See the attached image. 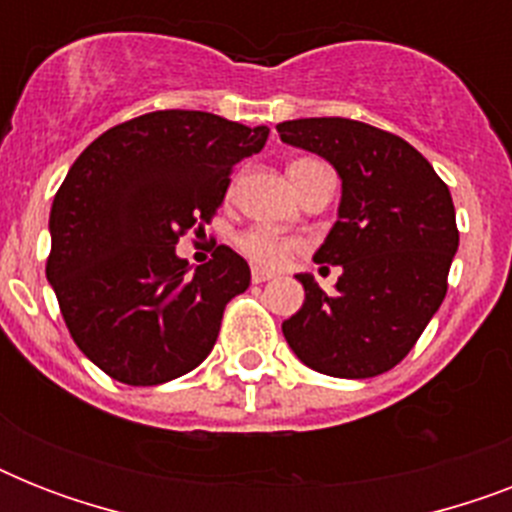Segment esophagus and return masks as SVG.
Instances as JSON below:
<instances>
[{
    "instance_id": "1",
    "label": "esophagus",
    "mask_w": 512,
    "mask_h": 512,
    "mask_svg": "<svg viewBox=\"0 0 512 512\" xmlns=\"http://www.w3.org/2000/svg\"><path fill=\"white\" fill-rule=\"evenodd\" d=\"M276 273L273 271H265V268H255L252 271V284H263V281H271Z\"/></svg>"
}]
</instances>
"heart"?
Listing matches in <instances>:
<instances>
[{"label": "heart", "instance_id": "1", "mask_svg": "<svg viewBox=\"0 0 512 512\" xmlns=\"http://www.w3.org/2000/svg\"><path fill=\"white\" fill-rule=\"evenodd\" d=\"M236 244H239L241 255L247 257L249 263L260 265V268H279V265L289 263L300 252V247H303L297 239L281 236V233L268 231V228H252V231L241 233Z\"/></svg>", "mask_w": 512, "mask_h": 512}]
</instances>
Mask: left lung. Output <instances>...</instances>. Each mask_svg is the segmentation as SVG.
I'll return each mask as SVG.
<instances>
[{
	"label": "left lung",
	"instance_id": "1",
	"mask_svg": "<svg viewBox=\"0 0 512 512\" xmlns=\"http://www.w3.org/2000/svg\"><path fill=\"white\" fill-rule=\"evenodd\" d=\"M276 130L287 146L327 159L342 180L337 223L313 255L342 268L335 292L297 273L305 303L281 332L316 372L377 377L414 348L444 303L460 247L452 193L417 148L372 124L324 116Z\"/></svg>",
	"mask_w": 512,
	"mask_h": 512
}]
</instances>
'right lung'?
I'll return each instance as SVG.
<instances>
[{
  "label": "right lung",
  "mask_w": 512,
  "mask_h": 512,
  "mask_svg": "<svg viewBox=\"0 0 512 512\" xmlns=\"http://www.w3.org/2000/svg\"><path fill=\"white\" fill-rule=\"evenodd\" d=\"M268 132L154 111L103 132L71 164L52 201L47 281L79 350L108 377L162 385L215 348L249 265L220 244L191 273L175 244L212 220L231 170L263 151Z\"/></svg>",
  "instance_id": "1"
}]
</instances>
